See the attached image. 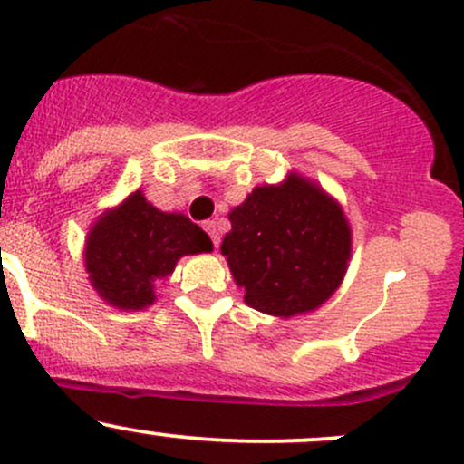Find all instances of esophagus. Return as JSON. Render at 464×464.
<instances>
[{
	"label": "esophagus",
	"mask_w": 464,
	"mask_h": 464,
	"mask_svg": "<svg viewBox=\"0 0 464 464\" xmlns=\"http://www.w3.org/2000/svg\"><path fill=\"white\" fill-rule=\"evenodd\" d=\"M202 227H205V231L209 233L211 242H214V246L218 248V244H220V231H218V225H216V222H214V220H207L205 225H202Z\"/></svg>",
	"instance_id": "obj_1"
}]
</instances>
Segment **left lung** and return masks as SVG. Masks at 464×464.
Returning a JSON list of instances; mask_svg holds the SVG:
<instances>
[{
    "mask_svg": "<svg viewBox=\"0 0 464 464\" xmlns=\"http://www.w3.org/2000/svg\"><path fill=\"white\" fill-rule=\"evenodd\" d=\"M228 220L222 255L255 310L284 318L316 310L343 281L349 225L343 209L305 179L255 188Z\"/></svg>",
    "mask_w": 464,
    "mask_h": 464,
    "instance_id": "left-lung-1",
    "label": "left lung"
}]
</instances>
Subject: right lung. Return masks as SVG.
<instances>
[{
    "instance_id": "obj_1",
    "label": "right lung",
    "mask_w": 464,
    "mask_h": 464,
    "mask_svg": "<svg viewBox=\"0 0 464 464\" xmlns=\"http://www.w3.org/2000/svg\"><path fill=\"white\" fill-rule=\"evenodd\" d=\"M211 250V239L183 214H165L135 191L89 233L87 273L98 295L121 310L154 301V281L172 275L179 257Z\"/></svg>"
}]
</instances>
